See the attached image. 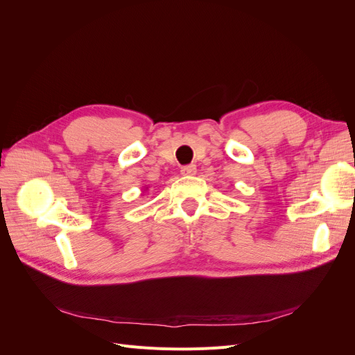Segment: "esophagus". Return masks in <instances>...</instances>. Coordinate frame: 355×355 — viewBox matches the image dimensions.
Instances as JSON below:
<instances>
[{
	"instance_id": "34e87169",
	"label": "esophagus",
	"mask_w": 355,
	"mask_h": 355,
	"mask_svg": "<svg viewBox=\"0 0 355 355\" xmlns=\"http://www.w3.org/2000/svg\"><path fill=\"white\" fill-rule=\"evenodd\" d=\"M180 173L182 176H192L197 173V166L196 164H188V166H184L180 168Z\"/></svg>"
}]
</instances>
